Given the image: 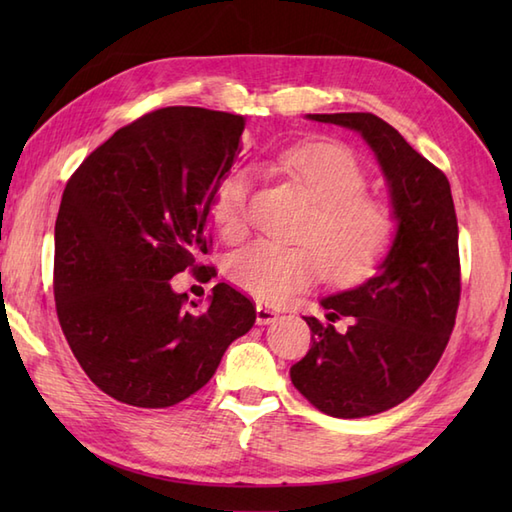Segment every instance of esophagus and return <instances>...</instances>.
Masks as SVG:
<instances>
[{
  "instance_id": "1",
  "label": "esophagus",
  "mask_w": 512,
  "mask_h": 512,
  "mask_svg": "<svg viewBox=\"0 0 512 512\" xmlns=\"http://www.w3.org/2000/svg\"><path fill=\"white\" fill-rule=\"evenodd\" d=\"M277 317H279V310L277 308L268 306V303H257V323L259 325L273 323Z\"/></svg>"
}]
</instances>
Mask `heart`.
<instances>
[{"label": "heart", "instance_id": "heart-1", "mask_svg": "<svg viewBox=\"0 0 512 512\" xmlns=\"http://www.w3.org/2000/svg\"><path fill=\"white\" fill-rule=\"evenodd\" d=\"M275 167L297 180L314 200L301 244L257 239L226 259V277L248 295L284 301L325 275L343 286L363 284L378 273L398 237V215L369 195V178L350 149L336 143H301L275 156ZM250 176L231 171L211 200L215 226L226 239L246 231Z\"/></svg>", "mask_w": 512, "mask_h": 512}]
</instances>
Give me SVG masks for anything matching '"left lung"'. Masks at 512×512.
Returning <instances> with one entry per match:
<instances>
[{"instance_id":"left-lung-1","label":"left lung","mask_w":512,"mask_h":512,"mask_svg":"<svg viewBox=\"0 0 512 512\" xmlns=\"http://www.w3.org/2000/svg\"><path fill=\"white\" fill-rule=\"evenodd\" d=\"M361 132L389 182L398 237L383 270L306 317L310 350L290 367L301 396L334 418H365L400 405L436 369L455 325L462 273L458 217L447 176L394 127L369 112L310 114ZM351 319L345 333L333 328Z\"/></svg>"}]
</instances>
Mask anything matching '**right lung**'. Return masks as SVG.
<instances>
[{"mask_svg": "<svg viewBox=\"0 0 512 512\" xmlns=\"http://www.w3.org/2000/svg\"><path fill=\"white\" fill-rule=\"evenodd\" d=\"M246 118L162 107L96 147L65 184L54 224V306L92 383L118 402L165 409L215 374L226 347L257 319L255 303L217 284L189 310L171 277L209 281V215ZM191 308H198L191 301Z\"/></svg>", "mask_w": 512, "mask_h": 512, "instance_id": "obj_1", "label": "right lung"}]
</instances>
